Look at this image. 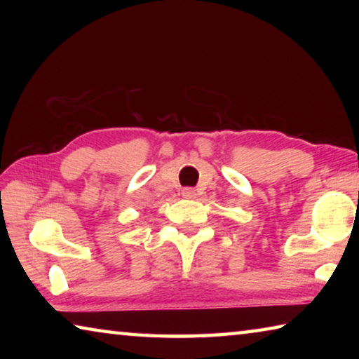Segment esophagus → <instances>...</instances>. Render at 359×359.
Instances as JSON below:
<instances>
[{"label":"esophagus","instance_id":"esophagus-1","mask_svg":"<svg viewBox=\"0 0 359 359\" xmlns=\"http://www.w3.org/2000/svg\"><path fill=\"white\" fill-rule=\"evenodd\" d=\"M182 196H184V198H188V199L196 198V191H194L193 188H184V190H182Z\"/></svg>","mask_w":359,"mask_h":359}]
</instances>
